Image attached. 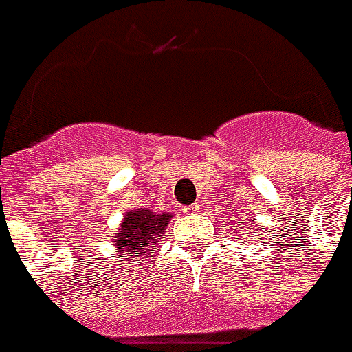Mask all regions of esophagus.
I'll return each instance as SVG.
<instances>
[{"label":"esophagus","instance_id":"obj_1","mask_svg":"<svg viewBox=\"0 0 352 352\" xmlns=\"http://www.w3.org/2000/svg\"><path fill=\"white\" fill-rule=\"evenodd\" d=\"M197 210H199V206H197V204H192V206H186V208H184L186 213H196Z\"/></svg>","mask_w":352,"mask_h":352}]
</instances>
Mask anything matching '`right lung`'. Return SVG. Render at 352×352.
Masks as SVG:
<instances>
[{"mask_svg": "<svg viewBox=\"0 0 352 352\" xmlns=\"http://www.w3.org/2000/svg\"><path fill=\"white\" fill-rule=\"evenodd\" d=\"M170 217H172L170 213L155 215L153 211L144 210V208L139 211H131L125 217V221L121 223V229L117 231L116 241H113L116 249L125 252L129 258L141 256L142 250L158 243L156 236L162 235Z\"/></svg>", "mask_w": 352, "mask_h": 352, "instance_id": "add662e5", "label": "right lung"}]
</instances>
